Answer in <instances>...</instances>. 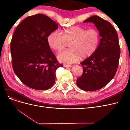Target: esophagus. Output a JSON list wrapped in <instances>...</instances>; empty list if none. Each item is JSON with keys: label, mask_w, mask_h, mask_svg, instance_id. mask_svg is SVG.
Instances as JSON below:
<instances>
[{"label": "esophagus", "mask_w": 130, "mask_h": 130, "mask_svg": "<svg viewBox=\"0 0 130 130\" xmlns=\"http://www.w3.org/2000/svg\"><path fill=\"white\" fill-rule=\"evenodd\" d=\"M63 66L64 67H66V68L71 67H72L71 65H70V64H63Z\"/></svg>", "instance_id": "1"}]
</instances>
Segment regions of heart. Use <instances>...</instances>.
<instances>
[{"label":"heart","mask_w":130,"mask_h":130,"mask_svg":"<svg viewBox=\"0 0 130 130\" xmlns=\"http://www.w3.org/2000/svg\"><path fill=\"white\" fill-rule=\"evenodd\" d=\"M50 48L60 52L70 45V50L60 53L58 60L65 63H72L80 59H86L96 52L100 42V33L97 29L74 26L62 31V35L55 31L50 33L47 38Z\"/></svg>","instance_id":"obj_1"}]
</instances>
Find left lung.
<instances>
[{
    "label": "left lung",
    "mask_w": 130,
    "mask_h": 130,
    "mask_svg": "<svg viewBox=\"0 0 130 130\" xmlns=\"http://www.w3.org/2000/svg\"><path fill=\"white\" fill-rule=\"evenodd\" d=\"M92 22L99 30L100 42L92 56L81 63L83 73L76 80V85L86 91H95L104 87L116 74L120 55L118 36L109 22L92 15L84 23Z\"/></svg>",
    "instance_id": "8db88e82"
}]
</instances>
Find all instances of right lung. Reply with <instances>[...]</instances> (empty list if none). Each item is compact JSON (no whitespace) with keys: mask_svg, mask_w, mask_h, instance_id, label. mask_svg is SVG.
Returning <instances> with one entry per match:
<instances>
[{"mask_svg":"<svg viewBox=\"0 0 130 130\" xmlns=\"http://www.w3.org/2000/svg\"><path fill=\"white\" fill-rule=\"evenodd\" d=\"M58 24L49 17L37 14L19 24L10 44L13 71L23 84L36 90H47L54 85L55 72L63 67L47 42L49 35Z\"/></svg>","mask_w":130,"mask_h":130,"instance_id":"add662e5","label":"right lung"}]
</instances>
